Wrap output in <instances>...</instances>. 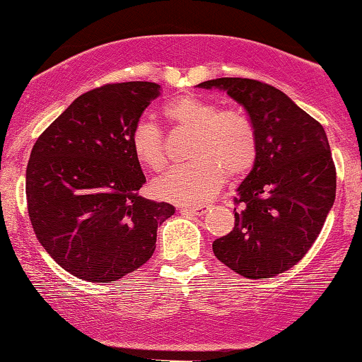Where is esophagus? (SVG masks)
Masks as SVG:
<instances>
[{
    "label": "esophagus",
    "instance_id": "esophagus-1",
    "mask_svg": "<svg viewBox=\"0 0 362 362\" xmlns=\"http://www.w3.org/2000/svg\"><path fill=\"white\" fill-rule=\"evenodd\" d=\"M180 209L182 213H191V215L203 216L204 213L208 211V206H206V204H196V206H181Z\"/></svg>",
    "mask_w": 362,
    "mask_h": 362
}]
</instances>
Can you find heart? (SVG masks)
<instances>
[{
  "instance_id": "obj_1",
  "label": "heart",
  "mask_w": 362,
  "mask_h": 362,
  "mask_svg": "<svg viewBox=\"0 0 362 362\" xmlns=\"http://www.w3.org/2000/svg\"><path fill=\"white\" fill-rule=\"evenodd\" d=\"M163 115L177 129L193 132L188 164L176 166L153 182L156 196L166 202L191 204L211 198L225 181L240 180L257 159V134L252 122L233 109L218 110L213 102L182 95L163 107ZM131 149L142 166L159 171L166 166L164 134L153 120L134 124Z\"/></svg>"
}]
</instances>
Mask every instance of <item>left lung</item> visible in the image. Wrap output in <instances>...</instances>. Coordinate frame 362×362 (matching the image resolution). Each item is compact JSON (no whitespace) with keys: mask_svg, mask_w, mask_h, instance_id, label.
<instances>
[{"mask_svg":"<svg viewBox=\"0 0 362 362\" xmlns=\"http://www.w3.org/2000/svg\"><path fill=\"white\" fill-rule=\"evenodd\" d=\"M238 102L257 134V159L235 198V226L213 242L245 279H272L300 262L336 199V166L324 127L269 83L206 80Z\"/></svg>","mask_w":362,"mask_h":362,"instance_id":"1","label":"left lung"}]
</instances>
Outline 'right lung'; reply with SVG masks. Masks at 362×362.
Listing matches in <instances>:
<instances>
[{"mask_svg": "<svg viewBox=\"0 0 362 362\" xmlns=\"http://www.w3.org/2000/svg\"><path fill=\"white\" fill-rule=\"evenodd\" d=\"M153 82L107 83L75 99L42 132L26 166L28 216L38 242L77 279L109 284L153 257L174 206L142 198L132 127L159 95Z\"/></svg>", "mask_w": 362, "mask_h": 362, "instance_id": "right-lung-1", "label": "right lung"}]
</instances>
